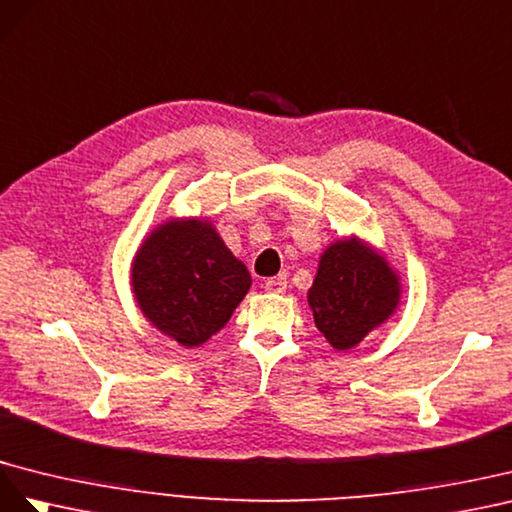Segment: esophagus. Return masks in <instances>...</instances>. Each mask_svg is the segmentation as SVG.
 Listing matches in <instances>:
<instances>
[{
  "mask_svg": "<svg viewBox=\"0 0 512 512\" xmlns=\"http://www.w3.org/2000/svg\"><path fill=\"white\" fill-rule=\"evenodd\" d=\"M264 289L268 291V294H283V291L287 289V279L285 276H274V279H268Z\"/></svg>",
  "mask_w": 512,
  "mask_h": 512,
  "instance_id": "1",
  "label": "esophagus"
}]
</instances>
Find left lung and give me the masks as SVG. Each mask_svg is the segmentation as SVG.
<instances>
[{"label":"left lung","mask_w":512,"mask_h":512,"mask_svg":"<svg viewBox=\"0 0 512 512\" xmlns=\"http://www.w3.org/2000/svg\"><path fill=\"white\" fill-rule=\"evenodd\" d=\"M401 294V276L386 255L347 236L321 253L306 300L317 330L337 352H347L397 313Z\"/></svg>","instance_id":"obj_1"}]
</instances>
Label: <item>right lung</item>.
Wrapping results in <instances>:
<instances>
[{
	"mask_svg": "<svg viewBox=\"0 0 512 512\" xmlns=\"http://www.w3.org/2000/svg\"><path fill=\"white\" fill-rule=\"evenodd\" d=\"M251 283L208 216L167 218L143 238L130 264L143 317L186 349L225 328Z\"/></svg>",
	"mask_w": 512,
	"mask_h": 512,
	"instance_id": "obj_1",
	"label": "right lung"
}]
</instances>
